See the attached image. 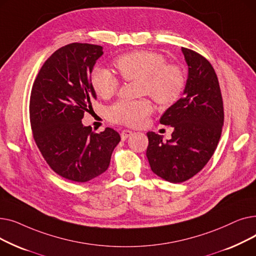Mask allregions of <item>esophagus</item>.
<instances>
[{"label": "esophagus", "mask_w": 256, "mask_h": 256, "mask_svg": "<svg viewBox=\"0 0 256 256\" xmlns=\"http://www.w3.org/2000/svg\"><path fill=\"white\" fill-rule=\"evenodd\" d=\"M132 135V132L130 130H124L122 132H121V139H122V141L126 140L128 137H130Z\"/></svg>", "instance_id": "34e87169"}]
</instances>
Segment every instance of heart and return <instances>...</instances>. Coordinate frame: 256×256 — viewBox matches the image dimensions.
Returning a JSON list of instances; mask_svg holds the SVG:
<instances>
[{"label":"heart","instance_id":"b5f03b06","mask_svg":"<svg viewBox=\"0 0 256 256\" xmlns=\"http://www.w3.org/2000/svg\"><path fill=\"white\" fill-rule=\"evenodd\" d=\"M166 62L162 54L136 50L119 56L114 65L124 80H140L141 96H150L158 104L169 106L182 96L186 76L180 66ZM89 80L94 92L104 100L112 98L119 88L118 78L102 66L94 67ZM150 113L152 104L146 100H119L109 109L112 121L130 126H140Z\"/></svg>","mask_w":256,"mask_h":256}]
</instances>
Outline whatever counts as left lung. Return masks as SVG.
<instances>
[{"instance_id":"left-lung-1","label":"left lung","mask_w":256,"mask_h":256,"mask_svg":"<svg viewBox=\"0 0 256 256\" xmlns=\"http://www.w3.org/2000/svg\"><path fill=\"white\" fill-rule=\"evenodd\" d=\"M188 65L184 96L160 119L174 128L171 139L147 132L146 156L154 174L178 184L202 169L217 148L224 121L218 78L210 63L198 52L182 48Z\"/></svg>"}]
</instances>
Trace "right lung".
<instances>
[{
    "mask_svg": "<svg viewBox=\"0 0 256 256\" xmlns=\"http://www.w3.org/2000/svg\"><path fill=\"white\" fill-rule=\"evenodd\" d=\"M102 54V46L96 44L62 46L44 62L31 91L30 121L36 145L48 166L72 182H86L100 176L120 142L113 128L98 134L82 124L96 100L89 80Z\"/></svg>",
    "mask_w": 256,
    "mask_h": 256,
    "instance_id": "1",
    "label": "right lung"
}]
</instances>
